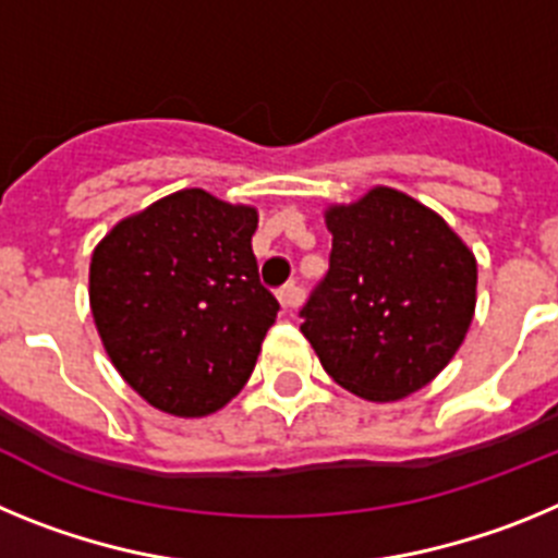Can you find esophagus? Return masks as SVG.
Wrapping results in <instances>:
<instances>
[{
    "label": "esophagus",
    "instance_id": "obj_1",
    "mask_svg": "<svg viewBox=\"0 0 558 558\" xmlns=\"http://www.w3.org/2000/svg\"><path fill=\"white\" fill-rule=\"evenodd\" d=\"M299 302H302V288H299V284H295V282L284 284V288L279 290V304H282L284 310L299 307Z\"/></svg>",
    "mask_w": 558,
    "mask_h": 558
}]
</instances>
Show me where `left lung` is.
<instances>
[{
    "instance_id": "1",
    "label": "left lung",
    "mask_w": 558,
    "mask_h": 558,
    "mask_svg": "<svg viewBox=\"0 0 558 558\" xmlns=\"http://www.w3.org/2000/svg\"><path fill=\"white\" fill-rule=\"evenodd\" d=\"M329 270L302 307L324 372L372 402L425 388L475 313L477 265L436 211L377 186L327 211Z\"/></svg>"
}]
</instances>
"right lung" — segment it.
Listing matches in <instances>:
<instances>
[{
	"label": "right lung",
	"mask_w": 558,
	"mask_h": 558,
	"mask_svg": "<svg viewBox=\"0 0 558 558\" xmlns=\"http://www.w3.org/2000/svg\"><path fill=\"white\" fill-rule=\"evenodd\" d=\"M256 209L181 190L122 220L92 254L88 299L133 391L206 416L248 383L279 302L251 251Z\"/></svg>",
	"instance_id": "add662e5"
}]
</instances>
